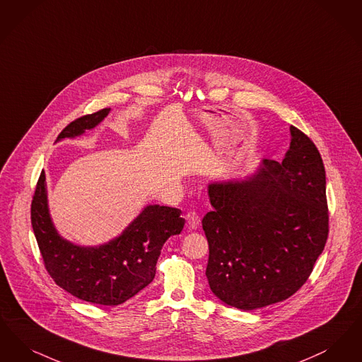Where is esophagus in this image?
Returning a JSON list of instances; mask_svg holds the SVG:
<instances>
[{"label": "esophagus", "instance_id": "esophagus-1", "mask_svg": "<svg viewBox=\"0 0 362 362\" xmlns=\"http://www.w3.org/2000/svg\"><path fill=\"white\" fill-rule=\"evenodd\" d=\"M185 219H187V224H188L190 230H197L200 227V216L197 215V212L194 211H189L188 214L185 215Z\"/></svg>", "mask_w": 362, "mask_h": 362}]
</instances>
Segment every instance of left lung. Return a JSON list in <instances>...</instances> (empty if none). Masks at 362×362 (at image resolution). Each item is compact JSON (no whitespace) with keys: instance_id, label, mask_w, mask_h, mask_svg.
I'll use <instances>...</instances> for the list:
<instances>
[{"instance_id":"1","label":"left lung","mask_w":362,"mask_h":362,"mask_svg":"<svg viewBox=\"0 0 362 362\" xmlns=\"http://www.w3.org/2000/svg\"><path fill=\"white\" fill-rule=\"evenodd\" d=\"M283 162L264 159L245 181L211 184L203 219L206 279L226 304L255 310L283 301L308 280L329 236L326 172L319 150L291 126Z\"/></svg>"}]
</instances>
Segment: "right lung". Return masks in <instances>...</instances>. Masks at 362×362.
I'll return each mask as SVG.
<instances>
[{
    "instance_id": "add662e5",
    "label": "right lung",
    "mask_w": 362,
    "mask_h": 362,
    "mask_svg": "<svg viewBox=\"0 0 362 362\" xmlns=\"http://www.w3.org/2000/svg\"><path fill=\"white\" fill-rule=\"evenodd\" d=\"M110 108L81 116L64 127L57 141L74 138L97 126ZM33 234L51 279L66 292L93 304L119 305L154 280L160 249L182 231L181 211L148 205L123 234L98 247H81L58 235L48 215L46 175L40 173L32 197Z\"/></svg>"
}]
</instances>
